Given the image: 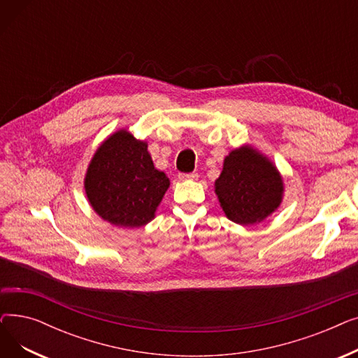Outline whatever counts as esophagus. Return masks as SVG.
<instances>
[{
    "label": "esophagus",
    "instance_id": "esophagus-1",
    "mask_svg": "<svg viewBox=\"0 0 358 358\" xmlns=\"http://www.w3.org/2000/svg\"><path fill=\"white\" fill-rule=\"evenodd\" d=\"M197 173H181L178 174V178L181 181H185V180H197Z\"/></svg>",
    "mask_w": 358,
    "mask_h": 358
}]
</instances>
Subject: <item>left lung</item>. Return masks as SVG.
I'll return each instance as SVG.
<instances>
[{"mask_svg":"<svg viewBox=\"0 0 358 358\" xmlns=\"http://www.w3.org/2000/svg\"><path fill=\"white\" fill-rule=\"evenodd\" d=\"M215 192L227 217L248 227L264 220L278 208L283 180L264 155L251 146H241L224 158Z\"/></svg>","mask_w":358,"mask_h":358,"instance_id":"obj_1","label":"left lung"}]
</instances>
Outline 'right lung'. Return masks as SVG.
<instances>
[{"label":"right lung","instance_id":"add662e5","mask_svg":"<svg viewBox=\"0 0 358 358\" xmlns=\"http://www.w3.org/2000/svg\"><path fill=\"white\" fill-rule=\"evenodd\" d=\"M84 187L92 209L104 220L141 228L154 219L169 180L154 166L146 142L119 130L94 154Z\"/></svg>","mask_w":358,"mask_h":358}]
</instances>
